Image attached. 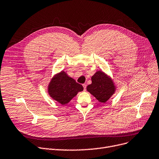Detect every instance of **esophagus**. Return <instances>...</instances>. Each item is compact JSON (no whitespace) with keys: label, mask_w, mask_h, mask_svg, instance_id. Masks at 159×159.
I'll use <instances>...</instances> for the list:
<instances>
[{"label":"esophagus","mask_w":159,"mask_h":159,"mask_svg":"<svg viewBox=\"0 0 159 159\" xmlns=\"http://www.w3.org/2000/svg\"><path fill=\"white\" fill-rule=\"evenodd\" d=\"M83 88H84V91H86V85L85 84H83Z\"/></svg>","instance_id":"1"}]
</instances>
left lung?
<instances>
[{"label":"left lung","instance_id":"obj_1","mask_svg":"<svg viewBox=\"0 0 159 159\" xmlns=\"http://www.w3.org/2000/svg\"><path fill=\"white\" fill-rule=\"evenodd\" d=\"M92 84L86 87L87 91L101 103H106L116 92L114 80L106 73L98 70L92 77Z\"/></svg>","mask_w":159,"mask_h":159}]
</instances>
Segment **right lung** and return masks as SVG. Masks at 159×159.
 I'll return each mask as SVG.
<instances>
[{"label":"right lung","instance_id":"1","mask_svg":"<svg viewBox=\"0 0 159 159\" xmlns=\"http://www.w3.org/2000/svg\"><path fill=\"white\" fill-rule=\"evenodd\" d=\"M83 90V86L76 83L63 70L54 75L48 85L49 96L63 105L68 103L78 92Z\"/></svg>","mask_w":159,"mask_h":159}]
</instances>
